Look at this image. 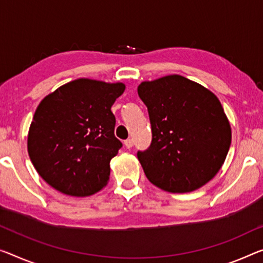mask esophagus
Returning a JSON list of instances; mask_svg holds the SVG:
<instances>
[{
    "instance_id": "34e87169",
    "label": "esophagus",
    "mask_w": 263,
    "mask_h": 263,
    "mask_svg": "<svg viewBox=\"0 0 263 263\" xmlns=\"http://www.w3.org/2000/svg\"><path fill=\"white\" fill-rule=\"evenodd\" d=\"M124 145H126V148L130 149L133 145H134V142H133L132 139H127L126 141H124Z\"/></svg>"
}]
</instances>
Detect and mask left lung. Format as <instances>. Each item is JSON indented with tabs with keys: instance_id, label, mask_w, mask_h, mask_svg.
Masks as SVG:
<instances>
[{
	"instance_id": "left-lung-1",
	"label": "left lung",
	"mask_w": 263,
	"mask_h": 263,
	"mask_svg": "<svg viewBox=\"0 0 263 263\" xmlns=\"http://www.w3.org/2000/svg\"><path fill=\"white\" fill-rule=\"evenodd\" d=\"M137 92L152 124L151 145L137 152L147 179L171 193L193 192L209 182L232 142L219 99L181 75L145 81Z\"/></svg>"
}]
</instances>
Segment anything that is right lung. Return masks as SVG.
Returning a JSON list of instances; mask_svg holds the SVG:
<instances>
[{"label":"right lung","instance_id":"1","mask_svg":"<svg viewBox=\"0 0 263 263\" xmlns=\"http://www.w3.org/2000/svg\"><path fill=\"white\" fill-rule=\"evenodd\" d=\"M123 83L79 79L46 96L28 134V154L46 182L70 196H89L108 183L122 143L110 108Z\"/></svg>","mask_w":263,"mask_h":263}]
</instances>
